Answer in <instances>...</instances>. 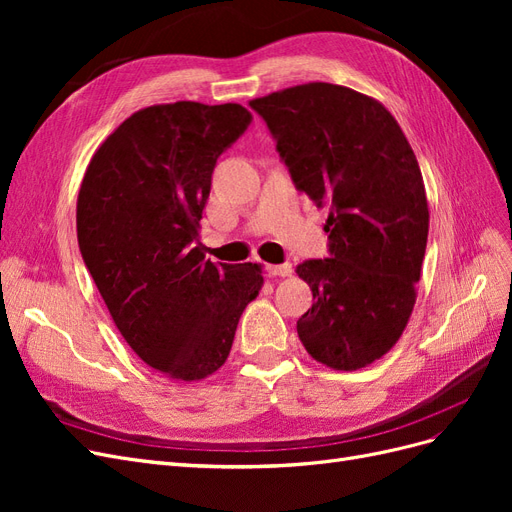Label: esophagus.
<instances>
[{"mask_svg":"<svg viewBox=\"0 0 512 512\" xmlns=\"http://www.w3.org/2000/svg\"><path fill=\"white\" fill-rule=\"evenodd\" d=\"M267 273L271 277L280 275V277H288L292 273V265H288V262H284V265H267Z\"/></svg>","mask_w":512,"mask_h":512,"instance_id":"obj_1","label":"esophagus"}]
</instances>
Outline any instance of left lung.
Instances as JSON below:
<instances>
[{"label": "left lung", "instance_id": "left-lung-1", "mask_svg": "<svg viewBox=\"0 0 512 512\" xmlns=\"http://www.w3.org/2000/svg\"><path fill=\"white\" fill-rule=\"evenodd\" d=\"M267 121L292 181L318 207L331 258L297 267L314 294L297 333L312 359L354 371L404 333L429 232L421 168L404 130L376 98L305 83L250 100Z\"/></svg>", "mask_w": 512, "mask_h": 512}]
</instances>
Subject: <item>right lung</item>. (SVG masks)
<instances>
[{"label": "right lung", "instance_id": "right-lung-1", "mask_svg": "<svg viewBox=\"0 0 512 512\" xmlns=\"http://www.w3.org/2000/svg\"><path fill=\"white\" fill-rule=\"evenodd\" d=\"M250 121L235 102L153 104L108 134L85 170L83 260L123 339L166 378L215 374L262 288L260 265H213L198 235L215 162Z\"/></svg>", "mask_w": 512, "mask_h": 512}]
</instances>
